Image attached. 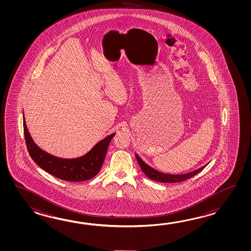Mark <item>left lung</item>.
I'll use <instances>...</instances> for the list:
<instances>
[{"label":"left lung","instance_id":"obj_1","mask_svg":"<svg viewBox=\"0 0 251 251\" xmlns=\"http://www.w3.org/2000/svg\"><path fill=\"white\" fill-rule=\"evenodd\" d=\"M135 157H136V160H137L140 168L142 169L143 172L149 177L150 179L157 182H162V183H176V182L185 181L188 178L197 175L198 173L203 171V169L206 167V165L203 166V167L199 168L198 170H196V171H192V172H188L186 174H176V175L166 174V173H162L160 171H156L151 166L146 164L144 160H142L136 153H135Z\"/></svg>","mask_w":251,"mask_h":251}]
</instances>
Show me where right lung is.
<instances>
[{"mask_svg":"<svg viewBox=\"0 0 251 251\" xmlns=\"http://www.w3.org/2000/svg\"><path fill=\"white\" fill-rule=\"evenodd\" d=\"M23 128L27 151L32 160L44 171L66 181H85L96 176L105 160L107 148L116 133L100 141L85 155L63 159L48 153L34 143L23 115Z\"/></svg>","mask_w":251,"mask_h":251,"instance_id":"add662e5","label":"right lung"}]
</instances>
